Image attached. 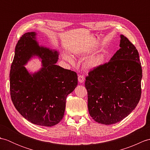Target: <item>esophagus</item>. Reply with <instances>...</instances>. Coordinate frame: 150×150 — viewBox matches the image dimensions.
Wrapping results in <instances>:
<instances>
[{"mask_svg": "<svg viewBox=\"0 0 150 150\" xmlns=\"http://www.w3.org/2000/svg\"><path fill=\"white\" fill-rule=\"evenodd\" d=\"M78 81H79V82H80V83H82V82H84V76H82V75H79V77H78Z\"/></svg>", "mask_w": 150, "mask_h": 150, "instance_id": "34e87169", "label": "esophagus"}]
</instances>
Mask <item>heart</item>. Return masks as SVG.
<instances>
[{
  "label": "heart",
  "mask_w": 150,
  "mask_h": 150,
  "mask_svg": "<svg viewBox=\"0 0 150 150\" xmlns=\"http://www.w3.org/2000/svg\"><path fill=\"white\" fill-rule=\"evenodd\" d=\"M62 58L64 59V60H65L66 61H68L70 63L74 62L73 58L68 53H63ZM103 56L102 55L90 57L85 60V62L84 63V66L86 68L88 69H94L95 68H97V67L99 66L101 64L103 63Z\"/></svg>",
  "instance_id": "b5f03b06"
}]
</instances>
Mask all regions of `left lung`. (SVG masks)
<instances>
[{"label": "left lung", "instance_id": "left-lung-1", "mask_svg": "<svg viewBox=\"0 0 150 150\" xmlns=\"http://www.w3.org/2000/svg\"><path fill=\"white\" fill-rule=\"evenodd\" d=\"M120 37V49L109 62L89 72L85 81L89 113L106 125L119 122L131 113L141 95L138 51L123 35Z\"/></svg>", "mask_w": 150, "mask_h": 150}]
</instances>
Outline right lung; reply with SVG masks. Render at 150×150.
I'll list each match as a JSON object with an SVG mask.
<instances>
[{
    "mask_svg": "<svg viewBox=\"0 0 150 150\" xmlns=\"http://www.w3.org/2000/svg\"><path fill=\"white\" fill-rule=\"evenodd\" d=\"M35 31L18 41L11 66L10 95L21 115L36 125L50 127L62 119L68 95L78 84L75 72L56 65L59 52L39 45ZM40 59L41 68L31 72L24 66L32 58Z\"/></svg>",
    "mask_w": 150,
    "mask_h": 150,
    "instance_id": "add662e5",
    "label": "right lung"
}]
</instances>
